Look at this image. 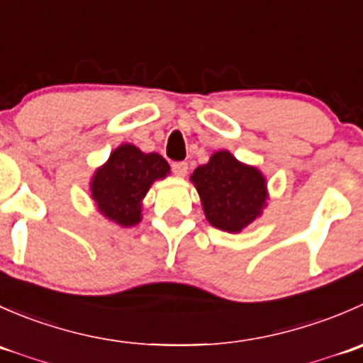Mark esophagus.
<instances>
[{
	"instance_id": "obj_1",
	"label": "esophagus",
	"mask_w": 363,
	"mask_h": 363,
	"mask_svg": "<svg viewBox=\"0 0 363 363\" xmlns=\"http://www.w3.org/2000/svg\"><path fill=\"white\" fill-rule=\"evenodd\" d=\"M172 170L177 177H184L188 174V163L186 161H175V163H172Z\"/></svg>"
}]
</instances>
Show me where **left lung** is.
<instances>
[{"instance_id":"obj_1","label":"left lung","mask_w":363,"mask_h":363,"mask_svg":"<svg viewBox=\"0 0 363 363\" xmlns=\"http://www.w3.org/2000/svg\"><path fill=\"white\" fill-rule=\"evenodd\" d=\"M205 218L216 228L239 233L262 216L267 181L258 168L240 163L232 152L218 151L191 175Z\"/></svg>"}]
</instances>
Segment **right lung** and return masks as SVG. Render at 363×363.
<instances>
[{"label":"right lung","mask_w":363,"mask_h":363,"mask_svg":"<svg viewBox=\"0 0 363 363\" xmlns=\"http://www.w3.org/2000/svg\"><path fill=\"white\" fill-rule=\"evenodd\" d=\"M170 174L167 160L156 152H142L123 144L112 152L91 181V196L98 211L116 225L135 226L142 219V200L158 179Z\"/></svg>","instance_id":"1"}]
</instances>
